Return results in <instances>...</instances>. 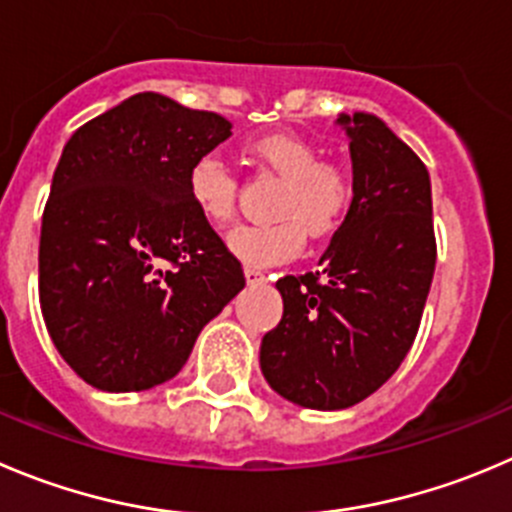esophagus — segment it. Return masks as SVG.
Segmentation results:
<instances>
[{
	"label": "esophagus",
	"instance_id": "34e87169",
	"mask_svg": "<svg viewBox=\"0 0 512 512\" xmlns=\"http://www.w3.org/2000/svg\"><path fill=\"white\" fill-rule=\"evenodd\" d=\"M243 276H246V281L248 284H264V271L261 269H253V266H246V269H243Z\"/></svg>",
	"mask_w": 512,
	"mask_h": 512
}]
</instances>
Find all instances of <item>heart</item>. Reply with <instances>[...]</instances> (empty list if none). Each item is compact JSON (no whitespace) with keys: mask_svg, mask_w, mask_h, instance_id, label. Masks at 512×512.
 <instances>
[{"mask_svg":"<svg viewBox=\"0 0 512 512\" xmlns=\"http://www.w3.org/2000/svg\"><path fill=\"white\" fill-rule=\"evenodd\" d=\"M246 155L281 178L269 226H243L228 236L236 259L251 266H274L299 256L306 236L332 238L349 218L357 198L354 175L344 165L326 163L309 140L294 133H269L248 140ZM191 206L211 226H226L236 211L238 180L218 158H198L188 168Z\"/></svg>","mask_w":512,"mask_h":512,"instance_id":"heart-1","label":"heart"}]
</instances>
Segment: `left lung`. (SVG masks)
<instances>
[{"instance_id": "obj_1", "label": "left lung", "mask_w": 512, "mask_h": 512, "mask_svg": "<svg viewBox=\"0 0 512 512\" xmlns=\"http://www.w3.org/2000/svg\"><path fill=\"white\" fill-rule=\"evenodd\" d=\"M357 198L319 271L276 281L284 316L261 339L274 392L309 410H344L377 392L420 329L435 274L430 173L377 115H339Z\"/></svg>"}]
</instances>
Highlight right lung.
Here are the masks:
<instances>
[{"label": "right lung", "instance_id": "add662e5", "mask_svg": "<svg viewBox=\"0 0 512 512\" xmlns=\"http://www.w3.org/2000/svg\"><path fill=\"white\" fill-rule=\"evenodd\" d=\"M231 128L138 92L67 140L42 216L40 304L57 352L92 387L140 392L173 379L246 286L186 188L188 168Z\"/></svg>", "mask_w": 512, "mask_h": 512}]
</instances>
